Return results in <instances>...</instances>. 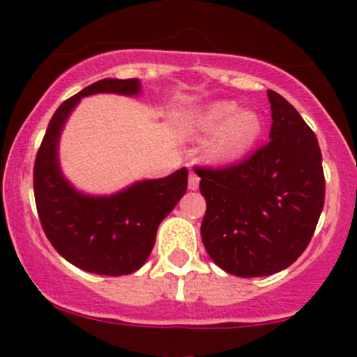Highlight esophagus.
<instances>
[{
  "label": "esophagus",
  "instance_id": "1",
  "mask_svg": "<svg viewBox=\"0 0 357 357\" xmlns=\"http://www.w3.org/2000/svg\"><path fill=\"white\" fill-rule=\"evenodd\" d=\"M199 185H200V178L195 174V172H190V178H188V188L190 190H199Z\"/></svg>",
  "mask_w": 357,
  "mask_h": 357
}]
</instances>
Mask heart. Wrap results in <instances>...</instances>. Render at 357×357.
I'll use <instances>...</instances> for the list:
<instances>
[{"mask_svg": "<svg viewBox=\"0 0 357 357\" xmlns=\"http://www.w3.org/2000/svg\"><path fill=\"white\" fill-rule=\"evenodd\" d=\"M183 128L192 136L212 135L205 146V157L212 164L226 165L252 152L261 139L264 122L255 110H240L238 103L221 100L193 112Z\"/></svg>", "mask_w": 357, "mask_h": 357, "instance_id": "1", "label": "heart"}]
</instances>
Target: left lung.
<instances>
[{"label": "left lung", "mask_w": 357, "mask_h": 357, "mask_svg": "<svg viewBox=\"0 0 357 357\" xmlns=\"http://www.w3.org/2000/svg\"><path fill=\"white\" fill-rule=\"evenodd\" d=\"M268 145L222 169H197L207 202L202 242L212 261L242 278L289 268L305 250L325 204L316 135L297 110L268 89Z\"/></svg>", "instance_id": "obj_1"}]
</instances>
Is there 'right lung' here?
Returning <instances> with one entry per match:
<instances>
[{
  "mask_svg": "<svg viewBox=\"0 0 357 357\" xmlns=\"http://www.w3.org/2000/svg\"><path fill=\"white\" fill-rule=\"evenodd\" d=\"M98 93L138 96L139 79H102L63 102L53 114L34 164V197L50 243L82 271L122 276L138 271L152 252L158 225L188 186L186 167L142 179L112 195L75 188L60 167V136L81 98Z\"/></svg>",
  "mask_w": 357,
  "mask_h": 357,
  "instance_id": "obj_1",
  "label": "right lung"
}]
</instances>
